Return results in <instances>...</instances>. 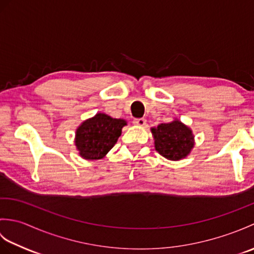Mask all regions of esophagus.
Returning <instances> with one entry per match:
<instances>
[{
  "instance_id": "34e87169",
  "label": "esophagus",
  "mask_w": 254,
  "mask_h": 254,
  "mask_svg": "<svg viewBox=\"0 0 254 254\" xmlns=\"http://www.w3.org/2000/svg\"><path fill=\"white\" fill-rule=\"evenodd\" d=\"M133 123L136 124V126L143 127V126H145V124H146V120H145L144 118H138V119H134Z\"/></svg>"
}]
</instances>
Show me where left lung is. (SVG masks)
<instances>
[{
	"instance_id": "left-lung-1",
	"label": "left lung",
	"mask_w": 254,
	"mask_h": 254,
	"mask_svg": "<svg viewBox=\"0 0 254 254\" xmlns=\"http://www.w3.org/2000/svg\"><path fill=\"white\" fill-rule=\"evenodd\" d=\"M155 148L169 160L185 158L193 147V135L190 128L179 121L161 123L157 128H152Z\"/></svg>"
}]
</instances>
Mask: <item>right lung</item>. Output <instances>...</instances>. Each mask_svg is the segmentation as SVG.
Returning a JSON list of instances; mask_svg holds the SVG:
<instances>
[{
  "instance_id": "right-lung-1",
  "label": "right lung",
  "mask_w": 254,
  "mask_h": 254,
  "mask_svg": "<svg viewBox=\"0 0 254 254\" xmlns=\"http://www.w3.org/2000/svg\"><path fill=\"white\" fill-rule=\"evenodd\" d=\"M127 122L98 113L85 121L76 131V147L85 159H100L109 152L121 135Z\"/></svg>"
}]
</instances>
